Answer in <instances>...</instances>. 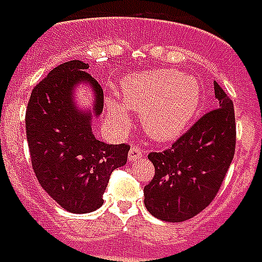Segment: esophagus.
<instances>
[{
	"label": "esophagus",
	"instance_id": "obj_1",
	"mask_svg": "<svg viewBox=\"0 0 262 262\" xmlns=\"http://www.w3.org/2000/svg\"><path fill=\"white\" fill-rule=\"evenodd\" d=\"M140 159H143V150L137 144H132L129 150V161H137Z\"/></svg>",
	"mask_w": 262,
	"mask_h": 262
}]
</instances>
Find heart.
I'll list each match as a JSON object with an SVG mask.
<instances>
[{
    "mask_svg": "<svg viewBox=\"0 0 262 262\" xmlns=\"http://www.w3.org/2000/svg\"><path fill=\"white\" fill-rule=\"evenodd\" d=\"M122 102L108 98L106 108L119 126L129 125V111L140 114L143 130L159 142L172 140L187 129L201 99L195 78L172 70L135 73L122 80Z\"/></svg>",
    "mask_w": 262,
    "mask_h": 262,
    "instance_id": "heart-1",
    "label": "heart"
}]
</instances>
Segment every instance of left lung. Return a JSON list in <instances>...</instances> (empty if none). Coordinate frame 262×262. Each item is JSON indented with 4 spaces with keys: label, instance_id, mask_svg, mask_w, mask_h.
Masks as SVG:
<instances>
[{
    "label": "left lung",
    "instance_id": "left-lung-1",
    "mask_svg": "<svg viewBox=\"0 0 262 262\" xmlns=\"http://www.w3.org/2000/svg\"><path fill=\"white\" fill-rule=\"evenodd\" d=\"M219 108L195 122L170 148L151 151L154 177L144 187V206L157 219L185 222L217 195L236 150L233 102L214 81Z\"/></svg>",
    "mask_w": 262,
    "mask_h": 262
}]
</instances>
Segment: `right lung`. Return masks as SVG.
Masks as SVG:
<instances>
[{"label": "right lung", "mask_w": 262, "mask_h": 262, "mask_svg": "<svg viewBox=\"0 0 262 262\" xmlns=\"http://www.w3.org/2000/svg\"><path fill=\"white\" fill-rule=\"evenodd\" d=\"M90 66L71 60L54 67L37 84L26 108V139L33 171L46 192L71 213H88L103 203L112 171L126 164L130 146L106 144L92 135L91 115H101L103 91L86 73ZM86 80L96 92L92 113L72 102V88Z\"/></svg>", "instance_id": "1"}]
</instances>
